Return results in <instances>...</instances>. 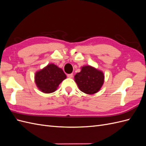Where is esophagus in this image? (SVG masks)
<instances>
[{
    "label": "esophagus",
    "instance_id": "34e87169",
    "mask_svg": "<svg viewBox=\"0 0 146 146\" xmlns=\"http://www.w3.org/2000/svg\"><path fill=\"white\" fill-rule=\"evenodd\" d=\"M67 76L68 78H72L73 77V74H68Z\"/></svg>",
    "mask_w": 146,
    "mask_h": 146
}]
</instances>
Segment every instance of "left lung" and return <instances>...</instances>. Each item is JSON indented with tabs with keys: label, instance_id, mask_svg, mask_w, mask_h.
Segmentation results:
<instances>
[{
	"label": "left lung",
	"instance_id": "8db88e82",
	"mask_svg": "<svg viewBox=\"0 0 146 146\" xmlns=\"http://www.w3.org/2000/svg\"><path fill=\"white\" fill-rule=\"evenodd\" d=\"M105 76L100 70L91 66H84L74 76V80L81 91L87 94L98 92L104 83Z\"/></svg>",
	"mask_w": 146,
	"mask_h": 146
}]
</instances>
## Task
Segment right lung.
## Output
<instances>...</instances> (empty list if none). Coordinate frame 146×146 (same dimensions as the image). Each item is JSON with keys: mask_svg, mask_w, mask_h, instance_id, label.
<instances>
[{"mask_svg": "<svg viewBox=\"0 0 146 146\" xmlns=\"http://www.w3.org/2000/svg\"><path fill=\"white\" fill-rule=\"evenodd\" d=\"M66 78L62 69L54 64H48L35 73V82L38 89L44 93L55 92L60 84Z\"/></svg>", "mask_w": 146, "mask_h": 146, "instance_id": "right-lung-1", "label": "right lung"}]
</instances>
